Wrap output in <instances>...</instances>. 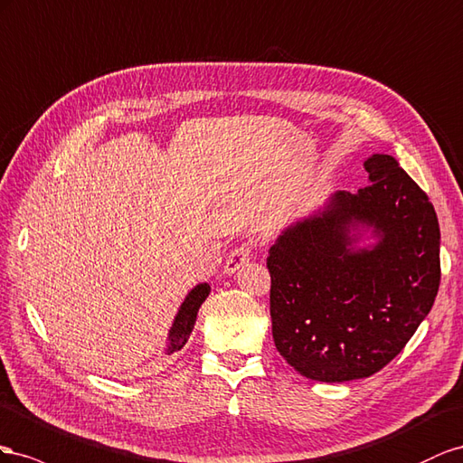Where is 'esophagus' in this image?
I'll return each mask as SVG.
<instances>
[{"mask_svg": "<svg viewBox=\"0 0 463 463\" xmlns=\"http://www.w3.org/2000/svg\"><path fill=\"white\" fill-rule=\"evenodd\" d=\"M252 252H254V244L252 242H242L236 246L232 252L229 254L227 258V263H224V273H234L236 269H241L242 266H246V263L250 261V258H252Z\"/></svg>", "mask_w": 463, "mask_h": 463, "instance_id": "1", "label": "esophagus"}]
</instances>
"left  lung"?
<instances>
[{
    "instance_id": "1",
    "label": "left lung",
    "mask_w": 463,
    "mask_h": 463,
    "mask_svg": "<svg viewBox=\"0 0 463 463\" xmlns=\"http://www.w3.org/2000/svg\"><path fill=\"white\" fill-rule=\"evenodd\" d=\"M371 184L337 192L320 215L269 248V312L277 351L297 373L347 382L382 371L427 318L440 285L437 211L390 155L364 161ZM356 222L381 236L351 250Z\"/></svg>"
}]
</instances>
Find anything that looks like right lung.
<instances>
[{"label": "right lung", "mask_w": 463, "mask_h": 463, "mask_svg": "<svg viewBox=\"0 0 463 463\" xmlns=\"http://www.w3.org/2000/svg\"><path fill=\"white\" fill-rule=\"evenodd\" d=\"M209 290L211 288L207 283L197 285L195 288H192V293L186 297V300L182 302V307L176 314V320L173 324V329H170L168 334V353L180 351L184 345H186V341L190 339V334L195 324L197 310H200L203 300L209 297Z\"/></svg>", "instance_id": "obj_1"}]
</instances>
